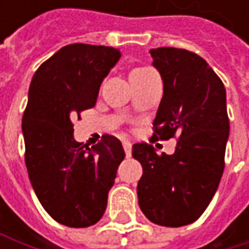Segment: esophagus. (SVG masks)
Returning a JSON list of instances; mask_svg holds the SVG:
<instances>
[{"mask_svg":"<svg viewBox=\"0 0 249 249\" xmlns=\"http://www.w3.org/2000/svg\"><path fill=\"white\" fill-rule=\"evenodd\" d=\"M123 147H124V151L125 154H126V157H129L131 153H132V145H131V142H129V141H124V142H123Z\"/></svg>","mask_w":249,"mask_h":249,"instance_id":"1","label":"esophagus"}]
</instances>
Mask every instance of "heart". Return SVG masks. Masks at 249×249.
<instances>
[{"instance_id": "heart-1", "label": "heart", "mask_w": 249, "mask_h": 249, "mask_svg": "<svg viewBox=\"0 0 249 249\" xmlns=\"http://www.w3.org/2000/svg\"><path fill=\"white\" fill-rule=\"evenodd\" d=\"M150 71H153V69H150V68H135V69L131 71L129 79H132V77H135V76L138 75H142V73H147V72H150Z\"/></svg>"}]
</instances>
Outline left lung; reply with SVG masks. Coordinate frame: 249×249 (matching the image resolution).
Masks as SVG:
<instances>
[{
	"mask_svg": "<svg viewBox=\"0 0 249 249\" xmlns=\"http://www.w3.org/2000/svg\"><path fill=\"white\" fill-rule=\"evenodd\" d=\"M150 53L163 79L153 137L178 140L170 156L147 142L132 145V157L142 166L138 205L153 224L178 228L199 219L219 186L229 137L226 90L196 53L176 47Z\"/></svg>",
	"mask_w": 249,
	"mask_h": 249,
	"instance_id": "1",
	"label": "left lung"
}]
</instances>
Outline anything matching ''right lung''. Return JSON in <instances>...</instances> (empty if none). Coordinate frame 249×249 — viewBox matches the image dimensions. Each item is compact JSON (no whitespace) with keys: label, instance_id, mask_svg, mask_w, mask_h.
I'll return each instance as SVG.
<instances>
[{"label":"right lung","instance_id":"right-lung-1","mask_svg":"<svg viewBox=\"0 0 249 249\" xmlns=\"http://www.w3.org/2000/svg\"><path fill=\"white\" fill-rule=\"evenodd\" d=\"M118 49L75 43L62 47L33 76L23 115L25 166L44 211L59 224H96L124 160L121 141L104 135L90 148L73 138L75 118L93 108Z\"/></svg>","mask_w":249,"mask_h":249}]
</instances>
